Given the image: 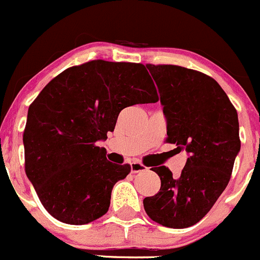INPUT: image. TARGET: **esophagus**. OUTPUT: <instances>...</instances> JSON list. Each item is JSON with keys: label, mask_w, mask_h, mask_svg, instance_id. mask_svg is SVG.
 Instances as JSON below:
<instances>
[{"label": "esophagus", "mask_w": 260, "mask_h": 260, "mask_svg": "<svg viewBox=\"0 0 260 260\" xmlns=\"http://www.w3.org/2000/svg\"><path fill=\"white\" fill-rule=\"evenodd\" d=\"M130 167H131V172H133V173H139V172H144L148 169L143 163H140L139 160L131 161Z\"/></svg>", "instance_id": "1"}]
</instances>
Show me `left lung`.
Returning a JSON list of instances; mask_svg holds the SVG:
<instances>
[{
	"label": "left lung",
	"instance_id": "8db88e82",
	"mask_svg": "<svg viewBox=\"0 0 260 260\" xmlns=\"http://www.w3.org/2000/svg\"><path fill=\"white\" fill-rule=\"evenodd\" d=\"M167 119V143L188 153L178 178L166 166L154 172L160 189L143 201L148 216L172 229L199 222L230 181L240 151L238 112L211 77L179 66L146 64Z\"/></svg>",
	"mask_w": 260,
	"mask_h": 260
}]
</instances>
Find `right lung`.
Here are the masks:
<instances>
[{
  "label": "right lung",
  "instance_id": "1",
  "mask_svg": "<svg viewBox=\"0 0 260 260\" xmlns=\"http://www.w3.org/2000/svg\"><path fill=\"white\" fill-rule=\"evenodd\" d=\"M140 63L91 60L51 79L27 111L25 172L46 211L84 225L104 216L115 183L129 164L111 163L96 145L114 131L125 107L158 101Z\"/></svg>",
  "mask_w": 260,
  "mask_h": 260
}]
</instances>
